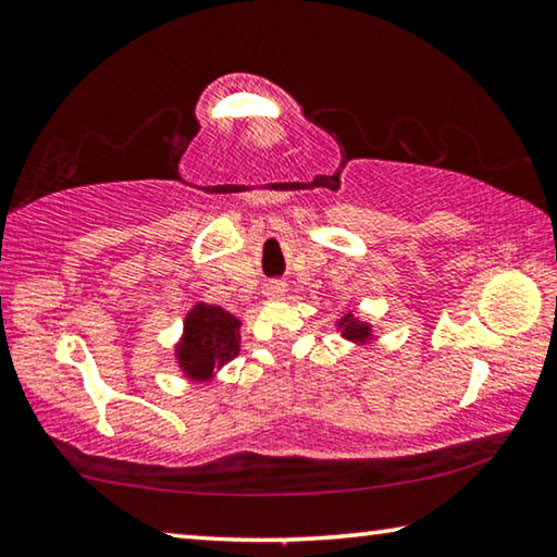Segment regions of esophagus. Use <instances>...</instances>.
<instances>
[{"label": "esophagus", "mask_w": 557, "mask_h": 557, "mask_svg": "<svg viewBox=\"0 0 557 557\" xmlns=\"http://www.w3.org/2000/svg\"><path fill=\"white\" fill-rule=\"evenodd\" d=\"M265 297H270V299H277V297H285V292H287V285L282 280H272V282H268L265 285Z\"/></svg>", "instance_id": "obj_1"}]
</instances>
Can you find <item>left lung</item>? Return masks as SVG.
Returning <instances> with one entry per match:
<instances>
[{"label":"left lung","instance_id":"1","mask_svg":"<svg viewBox=\"0 0 557 557\" xmlns=\"http://www.w3.org/2000/svg\"><path fill=\"white\" fill-rule=\"evenodd\" d=\"M336 324H338V329H342V336L348 338V342L366 344V342H371V338H373L371 324L369 322H361V319L354 317L351 312L344 314Z\"/></svg>","mask_w":557,"mask_h":557}]
</instances>
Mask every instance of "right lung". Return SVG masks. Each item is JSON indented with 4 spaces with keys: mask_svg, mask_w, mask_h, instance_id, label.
<instances>
[{
    "mask_svg": "<svg viewBox=\"0 0 557 557\" xmlns=\"http://www.w3.org/2000/svg\"><path fill=\"white\" fill-rule=\"evenodd\" d=\"M240 319L213 305H194L184 319L178 369L191 381H211L240 351Z\"/></svg>",
    "mask_w": 557,
    "mask_h": 557,
    "instance_id": "right-lung-1",
    "label": "right lung"
}]
</instances>
